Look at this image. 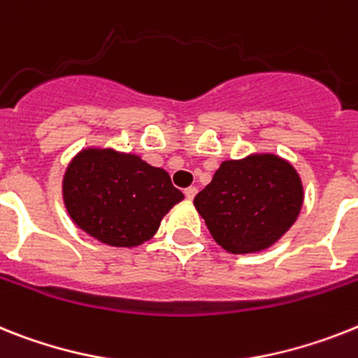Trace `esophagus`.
<instances>
[{
    "mask_svg": "<svg viewBox=\"0 0 358 358\" xmlns=\"http://www.w3.org/2000/svg\"><path fill=\"white\" fill-rule=\"evenodd\" d=\"M196 193H198V189L193 187V185H191V187H187L184 191V194H185V198H187V200H193V198L196 196Z\"/></svg>",
    "mask_w": 358,
    "mask_h": 358,
    "instance_id": "34e87169",
    "label": "esophagus"
}]
</instances>
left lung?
I'll return each instance as SVG.
<instances>
[{
  "mask_svg": "<svg viewBox=\"0 0 358 358\" xmlns=\"http://www.w3.org/2000/svg\"><path fill=\"white\" fill-rule=\"evenodd\" d=\"M304 185L296 169L275 152L225 160L194 207L215 242L233 255L271 248L299 218Z\"/></svg>",
  "mask_w": 358,
  "mask_h": 358,
  "instance_id": "obj_1",
  "label": "left lung"
}]
</instances>
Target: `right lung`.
<instances>
[{
    "label": "right lung",
    "instance_id": "1",
    "mask_svg": "<svg viewBox=\"0 0 358 358\" xmlns=\"http://www.w3.org/2000/svg\"><path fill=\"white\" fill-rule=\"evenodd\" d=\"M62 196L67 215L83 233L122 249L151 240L164 216L184 200L165 169L133 152L100 145L72 156Z\"/></svg>",
    "mask_w": 358,
    "mask_h": 358
}]
</instances>
